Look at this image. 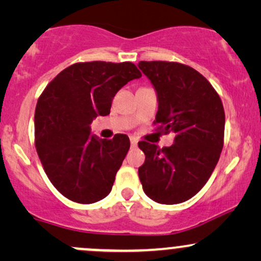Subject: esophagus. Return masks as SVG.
I'll use <instances>...</instances> for the list:
<instances>
[{
	"label": "esophagus",
	"mask_w": 261,
	"mask_h": 261,
	"mask_svg": "<svg viewBox=\"0 0 261 261\" xmlns=\"http://www.w3.org/2000/svg\"><path fill=\"white\" fill-rule=\"evenodd\" d=\"M130 142H131V147H136L137 142H139V140H137L136 137L131 136V137H130Z\"/></svg>",
	"instance_id": "1"
}]
</instances>
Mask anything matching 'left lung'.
I'll return each instance as SVG.
<instances>
[{"instance_id":"1","label":"left lung","mask_w":261,"mask_h":261,"mask_svg":"<svg viewBox=\"0 0 261 261\" xmlns=\"http://www.w3.org/2000/svg\"><path fill=\"white\" fill-rule=\"evenodd\" d=\"M139 67L157 92L155 130L174 134L170 147L158 148L140 141L146 155L139 168L140 181L155 202H184L201 190L220 160L224 139L222 100L211 83L190 66L140 61Z\"/></svg>"}]
</instances>
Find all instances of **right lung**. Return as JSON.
Here are the masks:
<instances>
[{
    "label": "right lung",
    "instance_id": "add662e5",
    "mask_svg": "<svg viewBox=\"0 0 261 261\" xmlns=\"http://www.w3.org/2000/svg\"><path fill=\"white\" fill-rule=\"evenodd\" d=\"M141 76L133 62H77L39 97L35 148L49 180L71 201L93 203L109 195L130 140L125 134L98 139L91 135V124L110 113L121 87Z\"/></svg>",
    "mask_w": 261,
    "mask_h": 261
}]
</instances>
